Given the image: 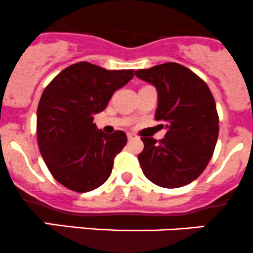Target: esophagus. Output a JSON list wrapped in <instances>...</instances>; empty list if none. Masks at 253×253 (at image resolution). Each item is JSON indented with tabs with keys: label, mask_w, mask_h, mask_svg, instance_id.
<instances>
[{
	"label": "esophagus",
	"mask_w": 253,
	"mask_h": 253,
	"mask_svg": "<svg viewBox=\"0 0 253 253\" xmlns=\"http://www.w3.org/2000/svg\"><path fill=\"white\" fill-rule=\"evenodd\" d=\"M126 136H127V140H129V141H132V140H135V138H137L136 135L131 134V132H127Z\"/></svg>",
	"instance_id": "obj_1"
}]
</instances>
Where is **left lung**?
<instances>
[{
    "instance_id": "8db88e82",
    "label": "left lung",
    "mask_w": 253,
    "mask_h": 253,
    "mask_svg": "<svg viewBox=\"0 0 253 253\" xmlns=\"http://www.w3.org/2000/svg\"><path fill=\"white\" fill-rule=\"evenodd\" d=\"M153 84L158 93L156 121H163L167 134L157 142L141 137V169L149 181L164 188L191 183L205 170L218 137L216 102L199 76L176 62L135 71Z\"/></svg>"
}]
</instances>
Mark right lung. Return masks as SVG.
Masks as SVG:
<instances>
[{
  "mask_svg": "<svg viewBox=\"0 0 253 253\" xmlns=\"http://www.w3.org/2000/svg\"><path fill=\"white\" fill-rule=\"evenodd\" d=\"M132 77L134 70L111 71L81 61L45 86L37 108V141L50 173L66 188L90 192L110 177L126 135L97 130L94 116Z\"/></svg>",
  "mask_w": 253,
  "mask_h": 253,
  "instance_id": "obj_1",
  "label": "right lung"
}]
</instances>
